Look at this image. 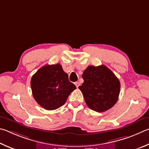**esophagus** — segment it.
<instances>
[{"label": "esophagus", "instance_id": "34e87169", "mask_svg": "<svg viewBox=\"0 0 149 149\" xmlns=\"http://www.w3.org/2000/svg\"><path fill=\"white\" fill-rule=\"evenodd\" d=\"M74 84L77 86V88H79V86H80V83L79 82H74Z\"/></svg>", "mask_w": 149, "mask_h": 149}]
</instances>
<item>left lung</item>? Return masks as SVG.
<instances>
[{
	"label": "left lung",
	"mask_w": 149,
	"mask_h": 149,
	"mask_svg": "<svg viewBox=\"0 0 149 149\" xmlns=\"http://www.w3.org/2000/svg\"><path fill=\"white\" fill-rule=\"evenodd\" d=\"M84 82L79 87L88 107L97 112L109 110L118 101L120 83L105 65H90L82 74Z\"/></svg>",
	"instance_id": "8db88e82"
}]
</instances>
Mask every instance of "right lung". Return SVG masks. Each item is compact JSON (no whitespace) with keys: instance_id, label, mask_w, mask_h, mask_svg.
I'll return each instance as SVG.
<instances>
[{"instance_id":"right-lung-1","label":"right lung","mask_w":149,"mask_h":149,"mask_svg":"<svg viewBox=\"0 0 149 149\" xmlns=\"http://www.w3.org/2000/svg\"><path fill=\"white\" fill-rule=\"evenodd\" d=\"M31 86L35 101L48 111L63 105L70 93L77 88L59 63L46 65L38 69L31 78Z\"/></svg>"}]
</instances>
